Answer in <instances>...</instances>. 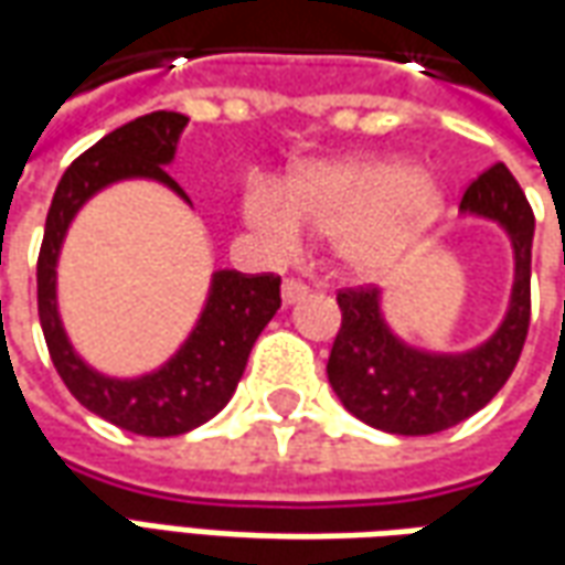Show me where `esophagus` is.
<instances>
[{"instance_id":"esophagus-1","label":"esophagus","mask_w":565,"mask_h":565,"mask_svg":"<svg viewBox=\"0 0 565 565\" xmlns=\"http://www.w3.org/2000/svg\"><path fill=\"white\" fill-rule=\"evenodd\" d=\"M306 296H309V284L296 281V278H287V281L281 284L284 306H296V302H302Z\"/></svg>"}]
</instances>
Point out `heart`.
I'll return each mask as SVG.
<instances>
[{
  "instance_id": "obj_1",
  "label": "heart",
  "mask_w": 565,
  "mask_h": 565,
  "mask_svg": "<svg viewBox=\"0 0 565 565\" xmlns=\"http://www.w3.org/2000/svg\"><path fill=\"white\" fill-rule=\"evenodd\" d=\"M447 204L444 180L401 156H345L296 164L281 192L254 183L244 192L247 226L278 247L302 232L333 238L337 266L349 278L376 281L404 259Z\"/></svg>"
}]
</instances>
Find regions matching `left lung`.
<instances>
[{"label": "left lung", "mask_w": 565, "mask_h": 565, "mask_svg": "<svg viewBox=\"0 0 565 565\" xmlns=\"http://www.w3.org/2000/svg\"><path fill=\"white\" fill-rule=\"evenodd\" d=\"M459 211L495 223L514 250L508 309L480 345L465 351L419 349L394 333L379 287L337 296L342 327L327 361V379L351 416L379 431L419 437L447 431L475 416L502 392L526 342L535 232L530 201L504 164H492L468 186Z\"/></svg>", "instance_id": "1"}]
</instances>
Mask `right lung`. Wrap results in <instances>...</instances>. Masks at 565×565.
I'll return each instance as SVG.
<instances>
[{
    "mask_svg": "<svg viewBox=\"0 0 565 565\" xmlns=\"http://www.w3.org/2000/svg\"><path fill=\"white\" fill-rule=\"evenodd\" d=\"M186 125V116L159 109L106 134L78 156L51 199L35 266L39 321L63 385L94 416L143 437H173L214 419L238 388L256 337L281 309V278L216 269L189 337L164 364L140 376H109L90 366L66 333L57 302V263L73 220L97 192L125 180L159 183L192 207L186 192L164 171Z\"/></svg>",
    "mask_w": 565,
    "mask_h": 565,
    "instance_id": "1",
    "label": "right lung"
}]
</instances>
